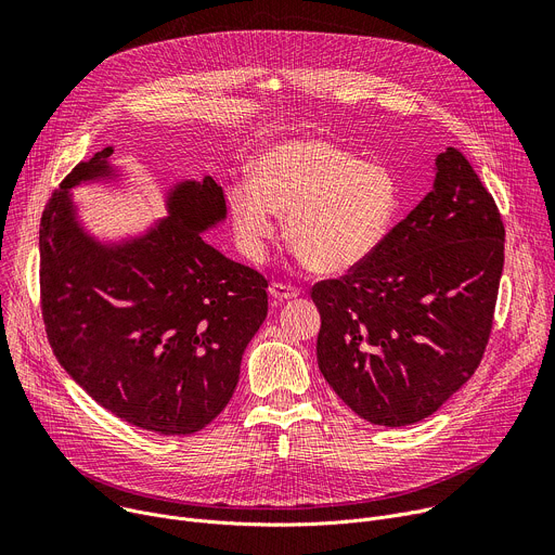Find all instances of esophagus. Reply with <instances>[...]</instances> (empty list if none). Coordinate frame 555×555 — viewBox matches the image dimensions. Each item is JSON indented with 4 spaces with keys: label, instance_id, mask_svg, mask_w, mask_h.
<instances>
[{
    "label": "esophagus",
    "instance_id": "1",
    "mask_svg": "<svg viewBox=\"0 0 555 555\" xmlns=\"http://www.w3.org/2000/svg\"><path fill=\"white\" fill-rule=\"evenodd\" d=\"M270 297L274 301H289V299H297L299 297V289L285 285V283H272L270 285Z\"/></svg>",
    "mask_w": 555,
    "mask_h": 555
}]
</instances>
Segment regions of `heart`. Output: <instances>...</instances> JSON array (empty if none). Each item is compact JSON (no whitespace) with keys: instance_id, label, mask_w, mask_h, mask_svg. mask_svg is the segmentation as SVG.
<instances>
[{"instance_id":"obj_1","label":"heart","mask_w":555,"mask_h":555,"mask_svg":"<svg viewBox=\"0 0 555 555\" xmlns=\"http://www.w3.org/2000/svg\"><path fill=\"white\" fill-rule=\"evenodd\" d=\"M251 184L228 190L238 249L261 261L285 214V241L317 274H344L388 238L401 207L392 169L323 138L270 144L249 167Z\"/></svg>"}]
</instances>
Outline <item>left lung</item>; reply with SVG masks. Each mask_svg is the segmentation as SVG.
<instances>
[{
  "mask_svg": "<svg viewBox=\"0 0 555 555\" xmlns=\"http://www.w3.org/2000/svg\"><path fill=\"white\" fill-rule=\"evenodd\" d=\"M504 266V225L470 163L449 146L433 190L382 247L319 281V371L371 424L433 415L477 371Z\"/></svg>",
  "mask_w": 555,
  "mask_h": 555,
  "instance_id": "obj_1",
  "label": "left lung"
}]
</instances>
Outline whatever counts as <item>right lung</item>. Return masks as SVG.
Segmentation results:
<instances>
[{"label":"right lung","instance_id":"add662e5","mask_svg":"<svg viewBox=\"0 0 555 555\" xmlns=\"http://www.w3.org/2000/svg\"><path fill=\"white\" fill-rule=\"evenodd\" d=\"M104 146L49 198L40 225V294L64 371L116 417L192 435L232 399L241 359L268 317V281L203 241L228 205L211 176L176 182L167 216L140 236L102 243L70 190L116 180Z\"/></svg>","mask_w":555,"mask_h":555}]
</instances>
